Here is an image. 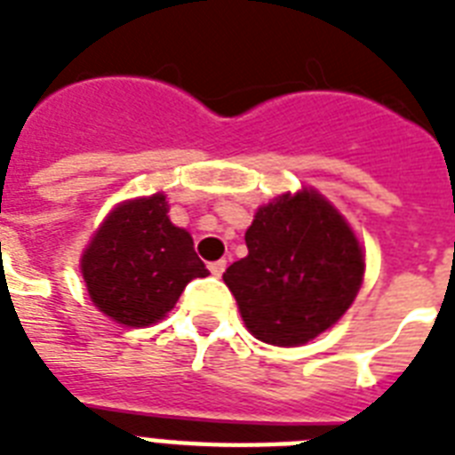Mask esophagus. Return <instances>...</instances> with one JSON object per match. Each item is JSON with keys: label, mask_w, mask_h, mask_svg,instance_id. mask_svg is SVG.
<instances>
[{"label": "esophagus", "mask_w": 455, "mask_h": 455, "mask_svg": "<svg viewBox=\"0 0 455 455\" xmlns=\"http://www.w3.org/2000/svg\"><path fill=\"white\" fill-rule=\"evenodd\" d=\"M210 271H212V276H221L227 271V259H217V262L210 264Z\"/></svg>", "instance_id": "34e87169"}]
</instances>
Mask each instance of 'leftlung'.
Wrapping results in <instances>:
<instances>
[{
  "label": "left lung",
  "instance_id": "8db88e82",
  "mask_svg": "<svg viewBox=\"0 0 455 455\" xmlns=\"http://www.w3.org/2000/svg\"><path fill=\"white\" fill-rule=\"evenodd\" d=\"M245 245L248 257L228 267L224 283L248 331L262 342H309L328 331L359 292V241L316 191L288 193L259 207Z\"/></svg>",
  "mask_w": 455,
  "mask_h": 455
}]
</instances>
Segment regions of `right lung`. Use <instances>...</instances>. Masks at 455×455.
I'll return each instance as SVG.
<instances>
[{"instance_id":"add662e5","label":"right lung","mask_w":455,"mask_h":455,"mask_svg":"<svg viewBox=\"0 0 455 455\" xmlns=\"http://www.w3.org/2000/svg\"><path fill=\"white\" fill-rule=\"evenodd\" d=\"M207 274L188 231L167 217L163 193L116 207L82 257L92 302L132 328L156 323L193 278Z\"/></svg>"}]
</instances>
